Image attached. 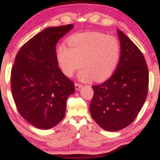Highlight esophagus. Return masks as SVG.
I'll return each instance as SVG.
<instances>
[{
	"label": "esophagus",
	"mask_w": 160,
	"mask_h": 160,
	"mask_svg": "<svg viewBox=\"0 0 160 160\" xmlns=\"http://www.w3.org/2000/svg\"><path fill=\"white\" fill-rule=\"evenodd\" d=\"M82 87V85H81V84H78V83H75V90L78 91Z\"/></svg>",
	"instance_id": "obj_1"
}]
</instances>
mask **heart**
<instances>
[{"label": "heart", "mask_w": 160, "mask_h": 160, "mask_svg": "<svg viewBox=\"0 0 160 160\" xmlns=\"http://www.w3.org/2000/svg\"><path fill=\"white\" fill-rule=\"evenodd\" d=\"M68 46H58L56 56L62 72L68 77L80 68L78 78L88 82L107 79L116 69L121 56V46L116 37L92 32L72 36Z\"/></svg>", "instance_id": "obj_1"}]
</instances>
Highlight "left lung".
I'll return each instance as SVG.
<instances>
[{
	"label": "left lung",
	"instance_id": "8db88e82",
	"mask_svg": "<svg viewBox=\"0 0 160 160\" xmlns=\"http://www.w3.org/2000/svg\"><path fill=\"white\" fill-rule=\"evenodd\" d=\"M121 57L112 76L93 85L90 112L104 130L117 131L129 126L137 118L148 92L149 72L139 48L118 30Z\"/></svg>",
	"mask_w": 160,
	"mask_h": 160
}]
</instances>
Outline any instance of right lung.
Instances as JSON below:
<instances>
[{
    "label": "right lung",
    "instance_id": "obj_1",
    "mask_svg": "<svg viewBox=\"0 0 160 160\" xmlns=\"http://www.w3.org/2000/svg\"><path fill=\"white\" fill-rule=\"evenodd\" d=\"M72 24L48 27L20 48L11 70V92L18 112L36 128L47 130L64 118L73 82L58 67L56 46Z\"/></svg>",
    "mask_w": 160,
    "mask_h": 160
}]
</instances>
